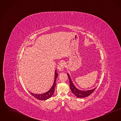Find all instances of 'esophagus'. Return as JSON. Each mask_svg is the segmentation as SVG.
<instances>
[{"instance_id": "obj_1", "label": "esophagus", "mask_w": 121, "mask_h": 121, "mask_svg": "<svg viewBox=\"0 0 121 121\" xmlns=\"http://www.w3.org/2000/svg\"><path fill=\"white\" fill-rule=\"evenodd\" d=\"M64 68H65V65L63 63H61L58 65V70L60 71H62Z\"/></svg>"}]
</instances>
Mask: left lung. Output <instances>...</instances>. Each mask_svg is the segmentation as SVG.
<instances>
[{
  "label": "left lung",
  "mask_w": 121,
  "mask_h": 121,
  "mask_svg": "<svg viewBox=\"0 0 121 121\" xmlns=\"http://www.w3.org/2000/svg\"><path fill=\"white\" fill-rule=\"evenodd\" d=\"M68 76L69 78V82H70V86L71 90L72 92L75 95L77 98H84L88 97V96L90 95L96 89V88H95L92 90H90L88 91H82L77 89L73 85L71 79L69 76V74H68Z\"/></svg>",
  "instance_id": "1"
}]
</instances>
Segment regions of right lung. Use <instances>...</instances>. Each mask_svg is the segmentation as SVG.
I'll return each mask as SVG.
<instances>
[{
  "label": "right lung",
  "mask_w": 121,
  "mask_h": 121,
  "mask_svg": "<svg viewBox=\"0 0 121 121\" xmlns=\"http://www.w3.org/2000/svg\"><path fill=\"white\" fill-rule=\"evenodd\" d=\"M58 74L56 72V70H55V78H54V81L53 82V84L52 85V86L51 88L49 90H48L47 92L41 94H34L32 92H30V94L34 96L35 98L40 100H45L48 98L51 97L52 95L53 94V93L54 92V89L55 87L56 86V78L58 77Z\"/></svg>",
  "instance_id": "obj_1"
}]
</instances>
